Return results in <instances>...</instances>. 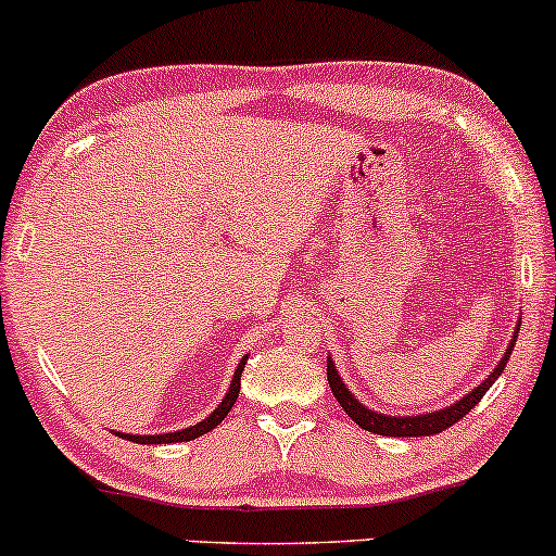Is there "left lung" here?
Wrapping results in <instances>:
<instances>
[{
  "instance_id": "obj_1",
  "label": "left lung",
  "mask_w": 556,
  "mask_h": 556,
  "mask_svg": "<svg viewBox=\"0 0 556 556\" xmlns=\"http://www.w3.org/2000/svg\"><path fill=\"white\" fill-rule=\"evenodd\" d=\"M518 331H520V327L515 329L507 353H504L502 361L496 363V368L489 374V379H483L481 384L473 389V392L465 394V397L457 400L455 405L444 407V410H437V413H426V416H384V413L368 410V407L363 405V402L355 400V394L342 384L340 371H337V366L331 361H327V379H329V387H331V392H334L337 402H340V405L344 407V413H348V416L353 418L361 429L379 433V437H431V433H442L444 429H450V426H455L457 420L468 416L478 402H481L483 394H486V389L494 384L496 379H500L504 366H507L515 342H518Z\"/></svg>"
}]
</instances>
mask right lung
<instances>
[{
  "label": "right lung",
  "instance_id": "right-lung-1",
  "mask_svg": "<svg viewBox=\"0 0 556 556\" xmlns=\"http://www.w3.org/2000/svg\"><path fill=\"white\" fill-rule=\"evenodd\" d=\"M245 361H248V355L238 363V368H235L232 384H229L227 397L222 400L219 407H216L212 416L203 418L201 424L190 426V429H182V431L156 433V437H138V433H117V437L130 439V442H136V444H175V442H190V439H198V437H203V433H208L212 429H216V426H219L222 420L227 418V413L232 410L235 400H238V394H240V374H242V368H245Z\"/></svg>",
  "mask_w": 556,
  "mask_h": 556
}]
</instances>
